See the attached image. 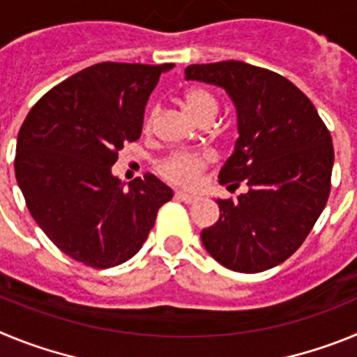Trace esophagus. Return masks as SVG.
Returning a JSON list of instances; mask_svg holds the SVG:
<instances>
[{
  "mask_svg": "<svg viewBox=\"0 0 357 357\" xmlns=\"http://www.w3.org/2000/svg\"><path fill=\"white\" fill-rule=\"evenodd\" d=\"M175 198H176V200L184 202V204H193V202H197V197H195V195L182 193V191H178V193H175Z\"/></svg>",
  "mask_w": 357,
  "mask_h": 357,
  "instance_id": "obj_1",
  "label": "esophagus"
}]
</instances>
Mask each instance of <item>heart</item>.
I'll return each instance as SVG.
<instances>
[{
	"mask_svg": "<svg viewBox=\"0 0 357 357\" xmlns=\"http://www.w3.org/2000/svg\"><path fill=\"white\" fill-rule=\"evenodd\" d=\"M184 105L189 114L200 123L206 119H213L218 112V100L206 87H191L184 96ZM157 116H159L157 109H151L148 112L146 119H144V130L150 132L153 128ZM213 160L214 155L209 151H181V153H173L168 159L162 160L159 166V173L172 184L193 188L197 185L204 169Z\"/></svg>",
	"mask_w": 357,
	"mask_h": 357,
	"instance_id": "1",
	"label": "heart"
}]
</instances>
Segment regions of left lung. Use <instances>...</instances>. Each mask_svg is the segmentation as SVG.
Returning <instances> with one entry per match:
<instances>
[{
	"instance_id": "left-lung-1",
	"label": "left lung",
	"mask_w": 357,
	"mask_h": 357,
	"mask_svg": "<svg viewBox=\"0 0 357 357\" xmlns=\"http://www.w3.org/2000/svg\"><path fill=\"white\" fill-rule=\"evenodd\" d=\"M185 78L220 85L234 102L239 137L220 184L248 188L218 198L220 220L202 230L204 247L241 273L284 263L329 198L334 150L326 123L296 85L270 69L225 61L188 66Z\"/></svg>"
}]
</instances>
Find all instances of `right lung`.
<instances>
[{"mask_svg": "<svg viewBox=\"0 0 357 357\" xmlns=\"http://www.w3.org/2000/svg\"><path fill=\"white\" fill-rule=\"evenodd\" d=\"M175 64L102 62L55 85L17 135L15 178L37 225L66 255L112 268L141 250L172 188L146 173L123 189L118 151L137 141L159 77Z\"/></svg>", "mask_w": 357, "mask_h": 357, "instance_id": "add662e5", "label": "right lung"}]
</instances>
